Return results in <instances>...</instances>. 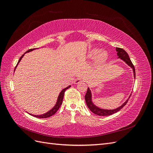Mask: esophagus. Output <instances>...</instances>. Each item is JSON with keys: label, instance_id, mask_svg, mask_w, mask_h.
I'll use <instances>...</instances> for the list:
<instances>
[{"label": "esophagus", "instance_id": "obj_1", "mask_svg": "<svg viewBox=\"0 0 153 153\" xmlns=\"http://www.w3.org/2000/svg\"><path fill=\"white\" fill-rule=\"evenodd\" d=\"M83 82H84V80L82 79V78H77V79H76L75 80V82H74V83H75V84H79V83Z\"/></svg>", "mask_w": 153, "mask_h": 153}]
</instances>
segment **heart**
Returning <instances> with one entry per match:
<instances>
[{"mask_svg": "<svg viewBox=\"0 0 153 153\" xmlns=\"http://www.w3.org/2000/svg\"><path fill=\"white\" fill-rule=\"evenodd\" d=\"M98 56V60L100 62H103L108 57V53L106 51L101 50L98 48H94L89 51L87 53V58L93 59Z\"/></svg>", "mask_w": 153, "mask_h": 153, "instance_id": "heart-1", "label": "heart"}]
</instances>
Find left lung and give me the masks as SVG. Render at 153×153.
<instances>
[{
    "instance_id": "8db88e82",
    "label": "left lung",
    "mask_w": 153,
    "mask_h": 153,
    "mask_svg": "<svg viewBox=\"0 0 153 153\" xmlns=\"http://www.w3.org/2000/svg\"><path fill=\"white\" fill-rule=\"evenodd\" d=\"M117 51V54L118 56V59L120 58V59H121L122 61H123L124 62H126L128 65L131 67L133 69V76H134V78H135V67H134L133 64H132L130 59L129 57V55L127 53V52L125 51L124 50H123V48H116ZM130 96H129L128 99L125 101L124 103H123V105L121 106H120L119 107H117L115 109H103V108H101L98 106H97L96 105H94V103L92 101V93L91 91L90 90V89L88 87L87 89V91L86 92V94L85 96V102L86 104L88 106V108L90 109V110L91 112H93L94 114L98 115H101V116H106V115H110L114 114L115 113L117 112L118 111H119L121 108H123V106L126 105V104L127 103L128 101L129 100V98H130Z\"/></svg>"
}]
</instances>
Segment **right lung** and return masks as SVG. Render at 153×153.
<instances>
[{"mask_svg": "<svg viewBox=\"0 0 153 153\" xmlns=\"http://www.w3.org/2000/svg\"><path fill=\"white\" fill-rule=\"evenodd\" d=\"M36 49H38V48L30 49V50H27V52H26L24 54H23V55H22V57L20 58L19 61H18V64H16V67H15V69H16V67H17V66H18V64H19V62H20V61L22 60V59L23 58V57L24 56V55H25L26 53H28V52H32V51H33V50H36ZM70 87H71V85H69L68 87H66V88H64V89H63L61 91V92H60L59 94V96H58V98H57V102H56V103H55V106H53V107L52 109L50 110L49 111H48L47 112H46V113H45V114H41V115H34V114H29H29L30 115H33L34 117H38V118H47V117H51V116H52V115H53V114H55V112H56L57 111L59 110V108H60V106H61V104H62V100H63V98H64V92H65V91H66V89H68V88H69Z\"/></svg>", "mask_w": 153, "mask_h": 153, "instance_id": "right-lung-1", "label": "right lung"}]
</instances>
